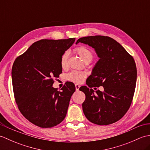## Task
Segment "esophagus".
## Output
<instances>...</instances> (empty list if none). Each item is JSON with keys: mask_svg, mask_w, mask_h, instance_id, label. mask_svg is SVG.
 Returning a JSON list of instances; mask_svg holds the SVG:
<instances>
[{"mask_svg": "<svg viewBox=\"0 0 150 150\" xmlns=\"http://www.w3.org/2000/svg\"><path fill=\"white\" fill-rule=\"evenodd\" d=\"M80 87H81V86L79 84H75V89H76V90H77V91H78L79 90V88H80Z\"/></svg>", "mask_w": 150, "mask_h": 150, "instance_id": "1", "label": "esophagus"}]
</instances>
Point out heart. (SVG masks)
I'll use <instances>...</instances> for the list:
<instances>
[{"label":"heart","mask_w":150,"mask_h":150,"mask_svg":"<svg viewBox=\"0 0 150 150\" xmlns=\"http://www.w3.org/2000/svg\"><path fill=\"white\" fill-rule=\"evenodd\" d=\"M75 51L84 62H90L93 58V52L90 49H89L88 47L84 46H79L75 48ZM68 52H65L64 53H63L61 57H60V66L62 68H67V66H68ZM84 77L85 73L84 72L75 71V70H72L66 75L67 80L76 82V83H79V82H82Z\"/></svg>","instance_id":"heart-1"}]
</instances>
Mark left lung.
I'll return each instance as SVG.
<instances>
[{
  "mask_svg": "<svg viewBox=\"0 0 150 150\" xmlns=\"http://www.w3.org/2000/svg\"><path fill=\"white\" fill-rule=\"evenodd\" d=\"M95 49L100 59L82 86L86 99L82 110L92 123L109 125L119 120L131 106L137 81V68L133 57L112 38L95 35L79 39ZM103 86L104 91L92 87ZM95 89V88H94Z\"/></svg>",
  "mask_w": 150,
  "mask_h": 150,
  "instance_id": "1",
  "label": "left lung"
}]
</instances>
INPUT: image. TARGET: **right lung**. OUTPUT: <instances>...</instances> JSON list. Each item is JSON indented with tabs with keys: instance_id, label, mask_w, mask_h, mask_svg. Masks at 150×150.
<instances>
[{
	"instance_id": "add662e5",
	"label": "right lung",
	"mask_w": 150,
	"mask_h": 150,
	"mask_svg": "<svg viewBox=\"0 0 150 150\" xmlns=\"http://www.w3.org/2000/svg\"><path fill=\"white\" fill-rule=\"evenodd\" d=\"M75 40H40L15 60L11 77L15 102L22 115L35 126L52 128L66 115L75 84L67 82L60 91L52 86L62 73L60 57Z\"/></svg>"
}]
</instances>
